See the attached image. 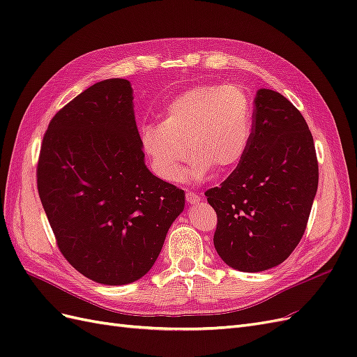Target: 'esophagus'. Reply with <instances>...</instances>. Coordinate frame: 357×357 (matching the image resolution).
I'll use <instances>...</instances> for the list:
<instances>
[{"mask_svg": "<svg viewBox=\"0 0 357 357\" xmlns=\"http://www.w3.org/2000/svg\"><path fill=\"white\" fill-rule=\"evenodd\" d=\"M186 201L189 204H198L201 201V197L198 195V193H195V192H188L186 193Z\"/></svg>", "mask_w": 357, "mask_h": 357, "instance_id": "obj_1", "label": "esophagus"}]
</instances>
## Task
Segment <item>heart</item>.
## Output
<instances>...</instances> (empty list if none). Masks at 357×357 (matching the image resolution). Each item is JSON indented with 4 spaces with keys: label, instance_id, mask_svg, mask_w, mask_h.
<instances>
[{
    "label": "heart",
    "instance_id": "1",
    "mask_svg": "<svg viewBox=\"0 0 357 357\" xmlns=\"http://www.w3.org/2000/svg\"><path fill=\"white\" fill-rule=\"evenodd\" d=\"M252 125V100L241 86L199 84L168 102L164 121L139 128V144L164 181L178 178L189 150L193 156L185 178L199 181L214 168L226 172L241 164Z\"/></svg>",
    "mask_w": 357,
    "mask_h": 357
}]
</instances>
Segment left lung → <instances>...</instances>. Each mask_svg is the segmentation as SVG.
<instances>
[{
	"mask_svg": "<svg viewBox=\"0 0 357 357\" xmlns=\"http://www.w3.org/2000/svg\"><path fill=\"white\" fill-rule=\"evenodd\" d=\"M319 185L314 142L282 93L257 91L241 164L205 192L218 214L214 247L225 264L259 273L284 262L305 232Z\"/></svg>",
	"mask_w": 357,
	"mask_h": 357,
	"instance_id": "obj_1",
	"label": "left lung"
}]
</instances>
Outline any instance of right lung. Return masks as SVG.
Segmentation results:
<instances>
[{
  "label": "right lung",
  "mask_w": 357,
  "mask_h": 357,
  "mask_svg": "<svg viewBox=\"0 0 357 357\" xmlns=\"http://www.w3.org/2000/svg\"><path fill=\"white\" fill-rule=\"evenodd\" d=\"M125 79L95 83L52 117L37 189L62 256L96 283L142 278L158 259L185 193L144 165Z\"/></svg>",
  "instance_id": "add662e5"
}]
</instances>
